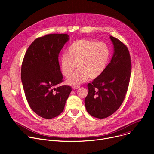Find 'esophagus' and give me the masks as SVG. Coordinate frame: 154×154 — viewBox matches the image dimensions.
<instances>
[{
  "label": "esophagus",
  "instance_id": "obj_1",
  "mask_svg": "<svg viewBox=\"0 0 154 154\" xmlns=\"http://www.w3.org/2000/svg\"><path fill=\"white\" fill-rule=\"evenodd\" d=\"M80 88V86H78V85H74L72 86V89L73 90H75V89H78Z\"/></svg>",
  "mask_w": 154,
  "mask_h": 154
}]
</instances>
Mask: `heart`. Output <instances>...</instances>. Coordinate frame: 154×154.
I'll return each mask as SVG.
<instances>
[{
    "label": "heart",
    "instance_id": "heart-1",
    "mask_svg": "<svg viewBox=\"0 0 154 154\" xmlns=\"http://www.w3.org/2000/svg\"><path fill=\"white\" fill-rule=\"evenodd\" d=\"M109 56V49L103 42L81 39L74 41L60 60V70L63 76L71 77L75 65L77 71L67 81L70 85L81 84L88 78L94 79L103 72Z\"/></svg>",
    "mask_w": 154,
    "mask_h": 154
}]
</instances>
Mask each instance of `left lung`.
<instances>
[{
	"instance_id": "1",
	"label": "left lung",
	"mask_w": 154,
	"mask_h": 154,
	"mask_svg": "<svg viewBox=\"0 0 154 154\" xmlns=\"http://www.w3.org/2000/svg\"><path fill=\"white\" fill-rule=\"evenodd\" d=\"M114 53L103 72L88 84V94L85 99L86 111L103 119L113 114L122 103L129 85L131 64L127 47L110 36Z\"/></svg>"
}]
</instances>
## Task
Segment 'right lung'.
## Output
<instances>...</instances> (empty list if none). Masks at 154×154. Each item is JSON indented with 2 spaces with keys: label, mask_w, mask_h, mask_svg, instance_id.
<instances>
[{
  "label": "right lung",
  "mask_w": 154,
  "mask_h": 154,
  "mask_svg": "<svg viewBox=\"0 0 154 154\" xmlns=\"http://www.w3.org/2000/svg\"><path fill=\"white\" fill-rule=\"evenodd\" d=\"M69 39L67 34H49L36 39L29 47L21 67V80L27 100L39 116L50 119L58 116L72 89L63 85L58 55Z\"/></svg>",
  "instance_id": "obj_1"
}]
</instances>
